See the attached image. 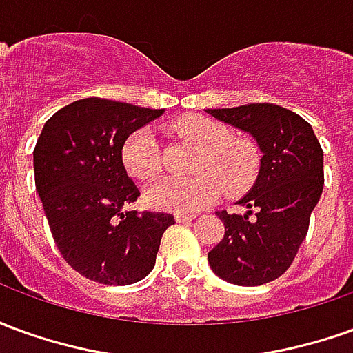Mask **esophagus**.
<instances>
[{
    "instance_id": "esophagus-1",
    "label": "esophagus",
    "mask_w": 353,
    "mask_h": 353,
    "mask_svg": "<svg viewBox=\"0 0 353 353\" xmlns=\"http://www.w3.org/2000/svg\"><path fill=\"white\" fill-rule=\"evenodd\" d=\"M192 219H194L192 213H179V215H174V221H176V223H188Z\"/></svg>"
}]
</instances>
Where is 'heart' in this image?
I'll list each match as a JSON object with an SVG mask.
<instances>
[{"mask_svg":"<svg viewBox=\"0 0 353 353\" xmlns=\"http://www.w3.org/2000/svg\"><path fill=\"white\" fill-rule=\"evenodd\" d=\"M172 134L198 148L188 181L163 179L145 188V200L155 209L190 213L217 200L221 192L240 194L254 182L259 153L250 140L228 138V130L208 117L188 115L169 126ZM123 165L136 181H150L159 172V150L150 130H136L123 145Z\"/></svg>","mask_w":353,"mask_h":353,"instance_id":"obj_1","label":"heart"}]
</instances>
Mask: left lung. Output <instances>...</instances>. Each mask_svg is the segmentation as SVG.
Returning a JSON list of instances; mask_svg holds the SVG:
<instances>
[{"instance_id": "obj_1", "label": "left lung", "mask_w": 353, "mask_h": 353, "mask_svg": "<svg viewBox=\"0 0 353 353\" xmlns=\"http://www.w3.org/2000/svg\"><path fill=\"white\" fill-rule=\"evenodd\" d=\"M246 132L261 152L246 213L217 211L225 236L208 254L213 273L238 286L271 283L290 267L323 194V150L307 121L273 103L205 109Z\"/></svg>"}]
</instances>
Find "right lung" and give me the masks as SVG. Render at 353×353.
Listing matches in <instances>:
<instances>
[{
	"label": "right lung",
	"mask_w": 353,
	"mask_h": 353,
	"mask_svg": "<svg viewBox=\"0 0 353 353\" xmlns=\"http://www.w3.org/2000/svg\"><path fill=\"white\" fill-rule=\"evenodd\" d=\"M163 109L86 98L59 109L34 148V179L53 240L90 281L132 284L150 274L169 213L126 211L140 196L123 165L126 138Z\"/></svg>",
	"instance_id": "obj_1"
}]
</instances>
